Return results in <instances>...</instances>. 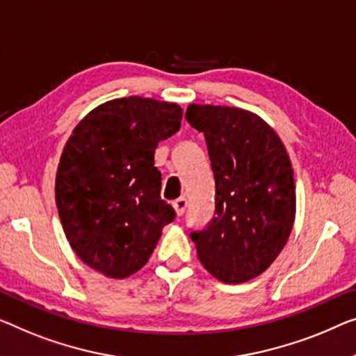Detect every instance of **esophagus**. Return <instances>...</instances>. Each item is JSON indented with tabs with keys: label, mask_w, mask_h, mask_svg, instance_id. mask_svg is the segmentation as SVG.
<instances>
[{
	"label": "esophagus",
	"mask_w": 356,
	"mask_h": 356,
	"mask_svg": "<svg viewBox=\"0 0 356 356\" xmlns=\"http://www.w3.org/2000/svg\"><path fill=\"white\" fill-rule=\"evenodd\" d=\"M172 206H174V209H176L177 216H182L184 212H185V209H187V200H185L184 196H180V198H177L176 201H174Z\"/></svg>",
	"instance_id": "1"
}]
</instances>
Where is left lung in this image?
<instances>
[{
  "mask_svg": "<svg viewBox=\"0 0 356 356\" xmlns=\"http://www.w3.org/2000/svg\"><path fill=\"white\" fill-rule=\"evenodd\" d=\"M185 118L203 132L216 180V216L190 238L211 275L245 283L270 267L293 230L296 184L288 152L251 111L192 104Z\"/></svg>",
  "mask_w": 356,
  "mask_h": 356,
  "instance_id": "1",
  "label": "left lung"
}]
</instances>
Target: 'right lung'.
Instances as JSON below:
<instances>
[{"instance_id":"1","label":"right lung","mask_w":356,"mask_h":356,"mask_svg":"<svg viewBox=\"0 0 356 356\" xmlns=\"http://www.w3.org/2000/svg\"><path fill=\"white\" fill-rule=\"evenodd\" d=\"M180 120L176 104L123 97L92 110L67 140L56 177L59 217L76 256L105 277L144 267L176 219L161 200L155 150Z\"/></svg>"}]
</instances>
